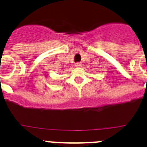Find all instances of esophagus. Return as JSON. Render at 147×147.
I'll use <instances>...</instances> for the list:
<instances>
[{"label": "esophagus", "instance_id": "esophagus-1", "mask_svg": "<svg viewBox=\"0 0 147 147\" xmlns=\"http://www.w3.org/2000/svg\"><path fill=\"white\" fill-rule=\"evenodd\" d=\"M75 67H82V64L80 63V62H77L76 64H75Z\"/></svg>", "mask_w": 147, "mask_h": 147}]
</instances>
